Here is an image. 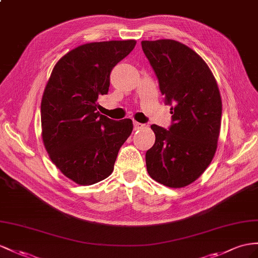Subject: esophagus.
Instances as JSON below:
<instances>
[{
    "instance_id": "1",
    "label": "esophagus",
    "mask_w": 258,
    "mask_h": 258,
    "mask_svg": "<svg viewBox=\"0 0 258 258\" xmlns=\"http://www.w3.org/2000/svg\"><path fill=\"white\" fill-rule=\"evenodd\" d=\"M145 126H146V125H145V124L134 121V128L135 130H142V128H145Z\"/></svg>"
}]
</instances>
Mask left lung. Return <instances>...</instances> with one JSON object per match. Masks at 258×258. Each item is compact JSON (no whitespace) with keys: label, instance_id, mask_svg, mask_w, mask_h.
<instances>
[{"label":"left lung","instance_id":"left-lung-1","mask_svg":"<svg viewBox=\"0 0 258 258\" xmlns=\"http://www.w3.org/2000/svg\"><path fill=\"white\" fill-rule=\"evenodd\" d=\"M142 48L172 114L169 130L151 125L156 141L146 153L147 171L166 186H186L215 156L222 113L219 88L206 62L187 45L161 39L142 41Z\"/></svg>","mask_w":258,"mask_h":258}]
</instances>
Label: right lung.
I'll return each mask as SVG.
<instances>
[{
	"label": "right lung",
	"instance_id": "add662e5",
	"mask_svg": "<svg viewBox=\"0 0 258 258\" xmlns=\"http://www.w3.org/2000/svg\"><path fill=\"white\" fill-rule=\"evenodd\" d=\"M135 40L86 43L55 64L41 100L42 141L52 162L79 185L108 177L122 145L133 131L131 118L114 121L97 111L107 95L112 69Z\"/></svg>",
	"mask_w": 258,
	"mask_h": 258
}]
</instances>
